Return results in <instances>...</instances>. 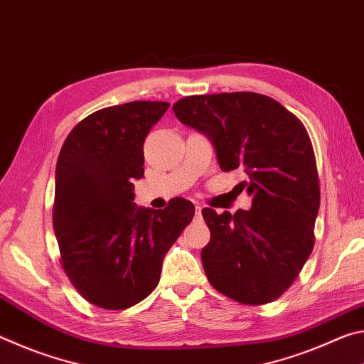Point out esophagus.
I'll return each instance as SVG.
<instances>
[{"label":"esophagus","mask_w":364,"mask_h":364,"mask_svg":"<svg viewBox=\"0 0 364 364\" xmlns=\"http://www.w3.org/2000/svg\"><path fill=\"white\" fill-rule=\"evenodd\" d=\"M202 213V207H199V205H197L196 207V215H197V217H199V215Z\"/></svg>","instance_id":"34e87169"}]
</instances>
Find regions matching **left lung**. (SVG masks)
Returning <instances> with one entry per match:
<instances>
[{"label":"left lung","instance_id":"obj_1","mask_svg":"<svg viewBox=\"0 0 364 364\" xmlns=\"http://www.w3.org/2000/svg\"><path fill=\"white\" fill-rule=\"evenodd\" d=\"M183 125L210 139L223 171L242 170L237 184L249 210L204 208L210 242L202 249L207 279L244 305L278 299L297 278L315 245L319 181L304 123L258 93L188 96L173 104Z\"/></svg>","mask_w":364,"mask_h":364}]
</instances>
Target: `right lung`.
I'll list each match as a JSON object with an SVG mask.
<instances>
[{
    "instance_id": "right-lung-1",
    "label": "right lung",
    "mask_w": 364,
    "mask_h": 364,
    "mask_svg": "<svg viewBox=\"0 0 364 364\" xmlns=\"http://www.w3.org/2000/svg\"><path fill=\"white\" fill-rule=\"evenodd\" d=\"M168 102L97 110L73 128L56 165L53 225L65 274L83 299L125 310L157 287L164 257L194 217L175 197L164 210L134 204L144 139Z\"/></svg>"
}]
</instances>
